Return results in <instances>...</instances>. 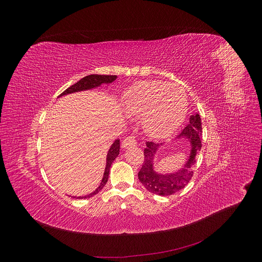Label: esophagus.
<instances>
[{
	"label": "esophagus",
	"instance_id": "34e87169",
	"mask_svg": "<svg viewBox=\"0 0 262 262\" xmlns=\"http://www.w3.org/2000/svg\"><path fill=\"white\" fill-rule=\"evenodd\" d=\"M138 144V140L134 137H126L122 141V147L123 148H129L132 146H136Z\"/></svg>",
	"mask_w": 262,
	"mask_h": 262
}]
</instances>
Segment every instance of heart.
I'll return each instance as SVG.
<instances>
[{
	"label": "heart",
	"mask_w": 262,
	"mask_h": 262,
	"mask_svg": "<svg viewBox=\"0 0 262 262\" xmlns=\"http://www.w3.org/2000/svg\"><path fill=\"white\" fill-rule=\"evenodd\" d=\"M186 92L178 85L158 81L140 82L123 96L126 114L143 116V124L150 136L166 137L175 131L187 113Z\"/></svg>",
	"instance_id": "heart-1"
}]
</instances>
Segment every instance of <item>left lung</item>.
I'll use <instances>...</instances> for the list:
<instances>
[{"label":"left lung","instance_id":"1","mask_svg":"<svg viewBox=\"0 0 262 262\" xmlns=\"http://www.w3.org/2000/svg\"><path fill=\"white\" fill-rule=\"evenodd\" d=\"M178 138H184L189 141V158L181 169L176 172L165 173V175L154 170V156L160 145L153 143V142H146V147L144 148V162L138 176L141 184L149 192L158 195H170L184 189L191 180L193 176L192 168L195 165L196 156L202 146V125L199 115L195 114L189 118V123L181 131Z\"/></svg>","mask_w":262,"mask_h":262}]
</instances>
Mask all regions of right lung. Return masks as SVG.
Returning <instances> with one entry per match:
<instances>
[{
    "label": "right lung",
    "instance_id": "1",
    "mask_svg": "<svg viewBox=\"0 0 262 262\" xmlns=\"http://www.w3.org/2000/svg\"><path fill=\"white\" fill-rule=\"evenodd\" d=\"M117 78L116 75H98V74H92V75H87L83 78H81L77 83L73 84L72 86H70L69 89H67L62 94H60L59 96H63V95H68L71 93H76V92H81V91H86V90H91L94 89V87L100 86L101 84H109L113 83ZM119 149H120V140H116L114 142V144L112 147L109 148L108 154H107V163H106V168L104 172V177L101 179V182L99 187L95 190L94 192L87 194L85 196H74L76 199H87V198H91L98 193L100 190L105 187L106 182L108 180L109 176V170H110V166H112L113 162L116 160V157L119 155Z\"/></svg>",
    "mask_w": 262,
    "mask_h": 262
}]
</instances>
